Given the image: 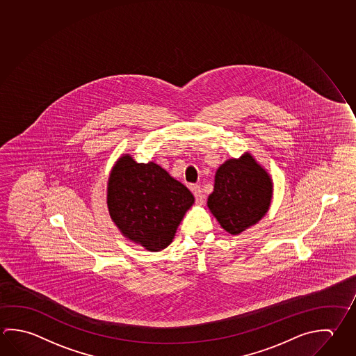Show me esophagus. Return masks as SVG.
Wrapping results in <instances>:
<instances>
[{"label": "esophagus", "mask_w": 356, "mask_h": 356, "mask_svg": "<svg viewBox=\"0 0 356 356\" xmlns=\"http://www.w3.org/2000/svg\"><path fill=\"white\" fill-rule=\"evenodd\" d=\"M193 193L195 195V200H196V204L197 205H204V202H205V196H204V193L201 191V188L200 186H193Z\"/></svg>", "instance_id": "1"}]
</instances>
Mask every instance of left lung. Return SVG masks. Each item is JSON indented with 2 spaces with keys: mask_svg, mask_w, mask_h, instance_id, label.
I'll return each instance as SVG.
<instances>
[{
  "mask_svg": "<svg viewBox=\"0 0 356 356\" xmlns=\"http://www.w3.org/2000/svg\"><path fill=\"white\" fill-rule=\"evenodd\" d=\"M273 193L270 174L250 152H245L220 165L207 207L225 231L238 235L266 215Z\"/></svg>",
  "mask_w": 356,
  "mask_h": 356,
  "instance_id": "left-lung-1",
  "label": "left lung"
}]
</instances>
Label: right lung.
Segmentation results:
<instances>
[{
  "mask_svg": "<svg viewBox=\"0 0 356 356\" xmlns=\"http://www.w3.org/2000/svg\"><path fill=\"white\" fill-rule=\"evenodd\" d=\"M106 202L122 236L156 252L172 243L195 199L160 165L138 163L130 154H124L108 176Z\"/></svg>",
  "mask_w": 356,
  "mask_h": 356,
  "instance_id": "1",
  "label": "right lung"
}]
</instances>
